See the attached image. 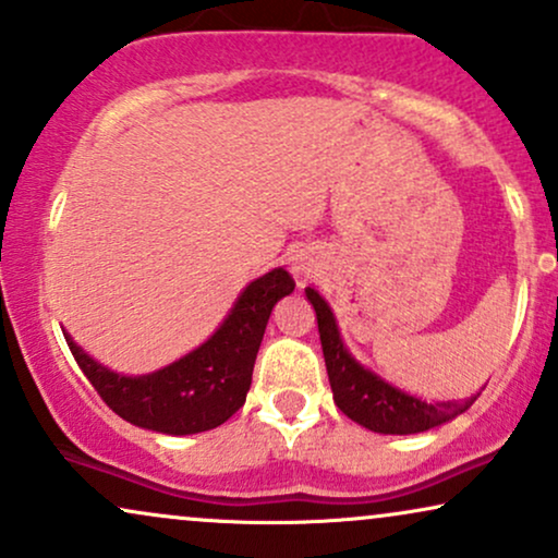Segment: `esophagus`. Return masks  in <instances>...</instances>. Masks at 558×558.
I'll return each mask as SVG.
<instances>
[{"mask_svg": "<svg viewBox=\"0 0 558 558\" xmlns=\"http://www.w3.org/2000/svg\"><path fill=\"white\" fill-rule=\"evenodd\" d=\"M292 271L294 274H311V264L302 256H292Z\"/></svg>", "mask_w": 558, "mask_h": 558, "instance_id": "34e87169", "label": "esophagus"}]
</instances>
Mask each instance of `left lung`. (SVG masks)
<instances>
[{"mask_svg":"<svg viewBox=\"0 0 558 558\" xmlns=\"http://www.w3.org/2000/svg\"><path fill=\"white\" fill-rule=\"evenodd\" d=\"M305 294L315 307V318H318L320 347L323 356H326L333 401L343 414L362 424L364 429L380 432V435H416V432H426L432 426L450 422V418L469 411L471 403L476 401V396H471L463 403H426L422 398L403 393L396 385L385 383L383 377L369 373L347 352L331 307L320 298L318 290L307 287Z\"/></svg>","mask_w":558,"mask_h":558,"instance_id":"1","label":"left lung"}]
</instances>
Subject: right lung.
<instances>
[{"label":"right lung","mask_w":558,"mask_h":558,"mask_svg":"<svg viewBox=\"0 0 558 558\" xmlns=\"http://www.w3.org/2000/svg\"><path fill=\"white\" fill-rule=\"evenodd\" d=\"M292 290L294 279L284 268L251 281L202 347L153 375L111 373L82 352L72 336L64 339L82 373L121 418L162 435H196L225 424L245 403L268 315Z\"/></svg>","instance_id":"add662e5"}]
</instances>
